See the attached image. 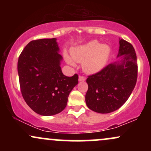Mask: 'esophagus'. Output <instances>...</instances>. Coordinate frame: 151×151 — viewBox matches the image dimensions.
Here are the masks:
<instances>
[{
	"instance_id": "obj_1",
	"label": "esophagus",
	"mask_w": 151,
	"mask_h": 151,
	"mask_svg": "<svg viewBox=\"0 0 151 151\" xmlns=\"http://www.w3.org/2000/svg\"><path fill=\"white\" fill-rule=\"evenodd\" d=\"M86 80V77L84 76H79V81H84Z\"/></svg>"
}]
</instances>
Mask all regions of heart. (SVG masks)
<instances>
[{"mask_svg": "<svg viewBox=\"0 0 151 151\" xmlns=\"http://www.w3.org/2000/svg\"><path fill=\"white\" fill-rule=\"evenodd\" d=\"M111 49L106 45H101L96 40L79 45L71 50V55L76 62H82L83 70L89 74H94L101 71L110 56ZM66 60L71 65L75 62L69 56Z\"/></svg>", "mask_w": 151, "mask_h": 151, "instance_id": "heart-1", "label": "heart"}]
</instances>
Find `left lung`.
<instances>
[{"instance_id":"8db88e82","label":"left lung","mask_w":151,"mask_h":151,"mask_svg":"<svg viewBox=\"0 0 151 151\" xmlns=\"http://www.w3.org/2000/svg\"><path fill=\"white\" fill-rule=\"evenodd\" d=\"M119 61L109 64L86 79L85 101L88 108L109 114L124 104L136 86L138 77L136 54L131 43L119 40Z\"/></svg>"}]
</instances>
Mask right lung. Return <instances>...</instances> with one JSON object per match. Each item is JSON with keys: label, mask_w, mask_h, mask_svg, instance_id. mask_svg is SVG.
<instances>
[{"label": "right lung", "mask_w": 151, "mask_h": 151, "mask_svg": "<svg viewBox=\"0 0 151 151\" xmlns=\"http://www.w3.org/2000/svg\"><path fill=\"white\" fill-rule=\"evenodd\" d=\"M56 38L28 43L20 55L18 72L26 104L35 113L52 116L65 109L70 93L78 84V75L67 77L62 72Z\"/></svg>", "instance_id": "1"}]
</instances>
